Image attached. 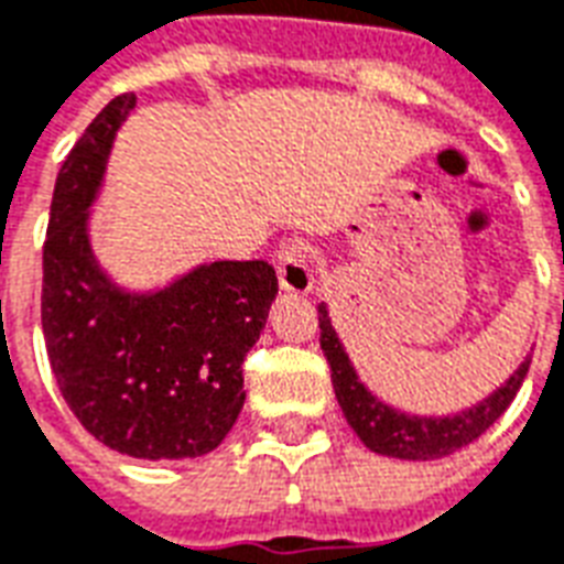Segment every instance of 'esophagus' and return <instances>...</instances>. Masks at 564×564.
Here are the masks:
<instances>
[{"mask_svg": "<svg viewBox=\"0 0 564 564\" xmlns=\"http://www.w3.org/2000/svg\"><path fill=\"white\" fill-rule=\"evenodd\" d=\"M278 283L283 292L307 295L313 290V269L301 245H283L278 251Z\"/></svg>", "mask_w": 564, "mask_h": 564, "instance_id": "esophagus-1", "label": "esophagus"}]
</instances>
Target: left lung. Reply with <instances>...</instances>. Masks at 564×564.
<instances>
[{
    "label": "left lung",
    "instance_id": "1",
    "mask_svg": "<svg viewBox=\"0 0 564 564\" xmlns=\"http://www.w3.org/2000/svg\"><path fill=\"white\" fill-rule=\"evenodd\" d=\"M319 346L330 364V384L337 393L343 414L355 429V435L378 455L390 458H408V462H432L444 455L473 444L476 437L485 435L502 411L518 397L523 378L530 372V355L523 364L502 381L494 393L479 399L476 405L462 408L455 414H408L402 408H393L360 381L358 369L351 364L349 351L343 346L334 322H330L328 304H319Z\"/></svg>",
    "mask_w": 564,
    "mask_h": 564
}]
</instances>
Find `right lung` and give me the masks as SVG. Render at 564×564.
<instances>
[{
	"label": "right lung",
	"mask_w": 564,
	"mask_h": 564,
	"mask_svg": "<svg viewBox=\"0 0 564 564\" xmlns=\"http://www.w3.org/2000/svg\"><path fill=\"white\" fill-rule=\"evenodd\" d=\"M120 94L55 180L43 242L41 322L64 402L109 449L144 462L213 453L245 405L242 360L265 328L278 274L215 260L159 290H127L94 257L88 218L120 123Z\"/></svg>",
	"instance_id": "right-lung-1"
}]
</instances>
